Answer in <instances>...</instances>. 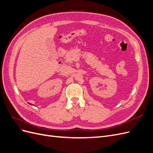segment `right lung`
Instances as JSON below:
<instances>
[{
	"mask_svg": "<svg viewBox=\"0 0 153 153\" xmlns=\"http://www.w3.org/2000/svg\"><path fill=\"white\" fill-rule=\"evenodd\" d=\"M29 104H30V105H31V104H30V103H29Z\"/></svg>",
	"mask_w": 153,
	"mask_h": 153,
	"instance_id": "right-lung-1",
	"label": "right lung"
}]
</instances>
